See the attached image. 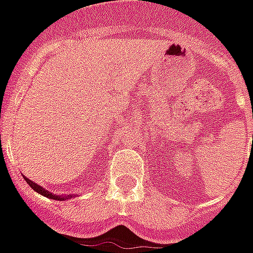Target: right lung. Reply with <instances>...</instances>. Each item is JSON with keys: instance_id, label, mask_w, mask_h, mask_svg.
I'll return each instance as SVG.
<instances>
[{"instance_id": "right-lung-1", "label": "right lung", "mask_w": 253, "mask_h": 253, "mask_svg": "<svg viewBox=\"0 0 253 253\" xmlns=\"http://www.w3.org/2000/svg\"><path fill=\"white\" fill-rule=\"evenodd\" d=\"M24 180L29 183V186H30L31 189L34 190V191H37L38 194H41V196L43 197H48V198H50V200H59V201H62V200H67V198H71L73 196H56V194H53V193H50V191H48V190H45L43 187H41L40 184H37V183L31 182L30 179H27V177L24 176Z\"/></svg>"}]
</instances>
